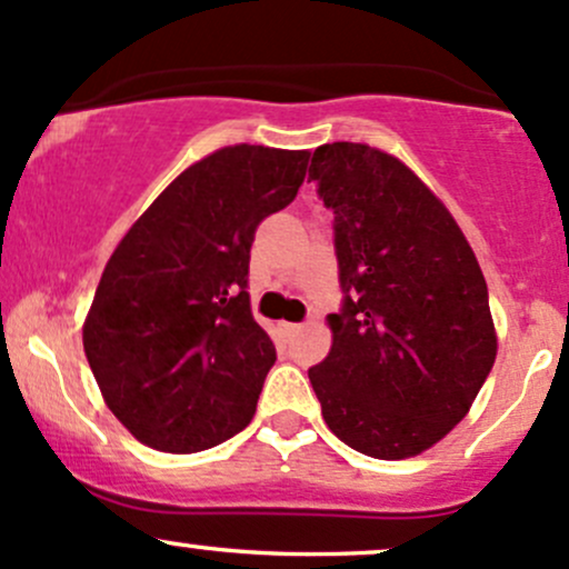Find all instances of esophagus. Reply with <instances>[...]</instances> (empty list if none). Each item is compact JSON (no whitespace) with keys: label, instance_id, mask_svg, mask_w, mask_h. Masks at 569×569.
I'll return each mask as SVG.
<instances>
[{"label":"esophagus","instance_id":"esophagus-1","mask_svg":"<svg viewBox=\"0 0 569 569\" xmlns=\"http://www.w3.org/2000/svg\"><path fill=\"white\" fill-rule=\"evenodd\" d=\"M280 329H283L286 335H297L299 329H302V323H291V321H283V323H280Z\"/></svg>","mask_w":569,"mask_h":569}]
</instances>
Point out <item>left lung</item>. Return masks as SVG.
Listing matches in <instances>:
<instances>
[{
	"label": "left lung",
	"instance_id": "8db88e82",
	"mask_svg": "<svg viewBox=\"0 0 569 569\" xmlns=\"http://www.w3.org/2000/svg\"><path fill=\"white\" fill-rule=\"evenodd\" d=\"M335 213L342 305L332 351L308 378L327 427L353 451L405 459L467 416L497 356L476 253L395 156L359 142L316 148L310 178Z\"/></svg>",
	"mask_w": 569,
	"mask_h": 569
}]
</instances>
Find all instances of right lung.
I'll return each instance as SVG.
<instances>
[{
    "label": "right lung",
    "mask_w": 569,
    "mask_h": 569,
    "mask_svg": "<svg viewBox=\"0 0 569 569\" xmlns=\"http://www.w3.org/2000/svg\"><path fill=\"white\" fill-rule=\"evenodd\" d=\"M308 159L221 148L180 172L110 256L86 359L118 421L156 451H204L251 423L278 359L251 313V246L295 202Z\"/></svg>",
    "instance_id": "right-lung-1"
}]
</instances>
